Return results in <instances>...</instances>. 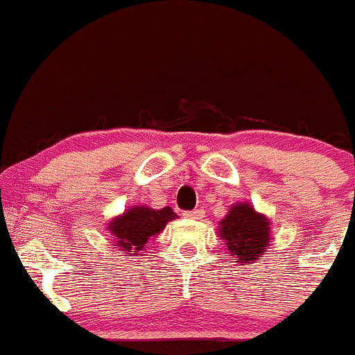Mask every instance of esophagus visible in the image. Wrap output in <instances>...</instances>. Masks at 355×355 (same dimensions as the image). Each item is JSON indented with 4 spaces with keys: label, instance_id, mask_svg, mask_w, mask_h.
<instances>
[{
    "label": "esophagus",
    "instance_id": "obj_1",
    "mask_svg": "<svg viewBox=\"0 0 355 355\" xmlns=\"http://www.w3.org/2000/svg\"><path fill=\"white\" fill-rule=\"evenodd\" d=\"M185 218H189V219H202L204 218V209H193V211L185 212Z\"/></svg>",
    "mask_w": 355,
    "mask_h": 355
}]
</instances>
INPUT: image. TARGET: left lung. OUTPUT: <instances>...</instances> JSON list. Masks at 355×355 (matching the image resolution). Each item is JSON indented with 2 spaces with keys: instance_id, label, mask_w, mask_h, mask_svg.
Segmentation results:
<instances>
[{
  "instance_id": "1",
  "label": "left lung",
  "mask_w": 355,
  "mask_h": 355,
  "mask_svg": "<svg viewBox=\"0 0 355 355\" xmlns=\"http://www.w3.org/2000/svg\"><path fill=\"white\" fill-rule=\"evenodd\" d=\"M218 227L227 253L241 266L255 263L272 245L270 219L250 202L233 204Z\"/></svg>"
}]
</instances>
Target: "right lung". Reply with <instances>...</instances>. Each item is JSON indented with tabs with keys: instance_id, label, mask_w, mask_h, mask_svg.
Masks as SVG:
<instances>
[{
	"instance_id": "add662e5",
	"label": "right lung",
	"mask_w": 355,
	"mask_h": 355,
	"mask_svg": "<svg viewBox=\"0 0 355 355\" xmlns=\"http://www.w3.org/2000/svg\"><path fill=\"white\" fill-rule=\"evenodd\" d=\"M178 216L171 207L151 209L148 206H132L107 223V231L114 238V246L125 257H139L146 252L151 238H156L165 226Z\"/></svg>"
}]
</instances>
